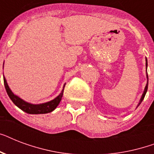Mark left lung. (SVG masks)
<instances>
[{"instance_id":"left-lung-1","label":"left lung","mask_w":154,"mask_h":154,"mask_svg":"<svg viewBox=\"0 0 154 154\" xmlns=\"http://www.w3.org/2000/svg\"><path fill=\"white\" fill-rule=\"evenodd\" d=\"M146 77H147V83H146V87H145V89H144L143 94H142V95H141V99H140V101H139L138 105H137V107H138L139 105H140V104H141V103L142 102L144 97H145V96H146V92H147V89H148L149 78H148V73H147V65H148V63H147V59H146Z\"/></svg>"}]
</instances>
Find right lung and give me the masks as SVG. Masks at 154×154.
<instances>
[{"mask_svg": "<svg viewBox=\"0 0 154 154\" xmlns=\"http://www.w3.org/2000/svg\"><path fill=\"white\" fill-rule=\"evenodd\" d=\"M3 68H4V64H3ZM4 77V84H5V87L6 92L8 94L9 98L12 100L14 104H15L18 108H20V109L24 111V112L29 113V114H43V113H48L55 109L57 107V105H59L60 101H61L62 98L63 93H64V89H65V85H64L63 86V89L60 92V94L58 95L57 97L54 99L51 100V101H48L45 103H42V104H31L27 101H24L23 99L19 97L18 96L15 95L13 94L10 88L8 87V83L6 82V79L5 76Z\"/></svg>", "mask_w": 154, "mask_h": 154, "instance_id": "add662e5", "label": "right lung"}]
</instances>
